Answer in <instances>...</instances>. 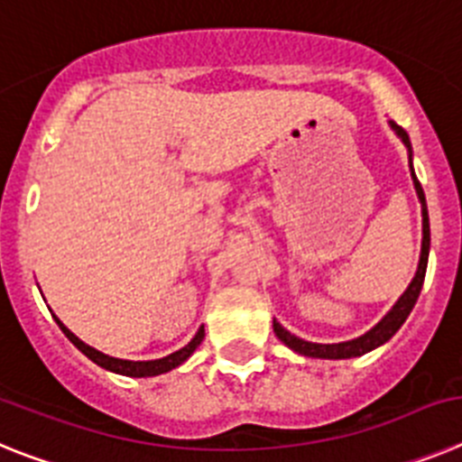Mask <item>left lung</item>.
Instances as JSON below:
<instances>
[{"mask_svg":"<svg viewBox=\"0 0 462 462\" xmlns=\"http://www.w3.org/2000/svg\"><path fill=\"white\" fill-rule=\"evenodd\" d=\"M391 127L395 130V134L402 139V143L409 151V167H411V143H409V134L400 125H395L391 120ZM411 179H414L416 195L420 199V214H423V244H420V260H419V270H416V276L411 279L407 291L402 292V298L395 302V307L388 311L383 319L372 328L370 332H365L358 339H351V342H339V344H314V342H304L300 337L291 335L283 326H279L274 320V332L281 342L286 344L288 348L298 351L300 356H307V358H328V360H342V358H356V356H363V353L372 351V348L386 344L395 332L402 328V323L407 320L409 311L414 309L416 300L420 295V288H423L425 270H428V251H430V223H428V207H425V195L423 188H420L419 179L414 174V167H411Z\"/></svg>","mask_w":462,"mask_h":462,"instance_id":"left-lung-1","label":"left lung"}]
</instances>
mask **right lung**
<instances>
[{
	"label": "right lung",
	"instance_id": "add662e5",
	"mask_svg": "<svg viewBox=\"0 0 462 462\" xmlns=\"http://www.w3.org/2000/svg\"><path fill=\"white\" fill-rule=\"evenodd\" d=\"M60 328H62L64 335L69 337V342L74 344L79 351L86 353L92 363H97L99 367H104V370L116 372V374H125V376H158V374H164V372L174 370V367H179V365L186 363V360L190 358L192 351H195V348H198L204 339V328H199L198 335L192 337L190 342H188L183 348H179V351L170 353V356H164V358H160V360H136L134 363V360L111 358V356H106V353L97 351V348H92V346H88L86 342H81V339H79V337H76L71 330H67L62 323H60Z\"/></svg>",
	"mask_w": 462,
	"mask_h": 462
}]
</instances>
